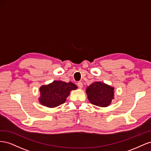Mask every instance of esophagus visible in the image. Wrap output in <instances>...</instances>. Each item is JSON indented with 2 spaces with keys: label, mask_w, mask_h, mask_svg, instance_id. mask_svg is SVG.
Here are the masks:
<instances>
[{
  "label": "esophagus",
  "mask_w": 151,
  "mask_h": 151,
  "mask_svg": "<svg viewBox=\"0 0 151 151\" xmlns=\"http://www.w3.org/2000/svg\"><path fill=\"white\" fill-rule=\"evenodd\" d=\"M77 86H78L79 88H83V84L81 81H79L78 83H77Z\"/></svg>",
  "instance_id": "34e87169"
}]
</instances>
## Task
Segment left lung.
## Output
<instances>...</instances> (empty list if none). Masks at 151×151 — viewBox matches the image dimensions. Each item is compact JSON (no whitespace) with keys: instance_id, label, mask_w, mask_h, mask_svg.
<instances>
[{"instance_id":"obj_1","label":"left lung","mask_w":151,"mask_h":151,"mask_svg":"<svg viewBox=\"0 0 151 151\" xmlns=\"http://www.w3.org/2000/svg\"><path fill=\"white\" fill-rule=\"evenodd\" d=\"M114 88L106 84L96 82L91 84L86 89L89 101L96 106H108L113 99Z\"/></svg>"}]
</instances>
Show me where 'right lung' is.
<instances>
[{
  "label": "right lung",
  "mask_w": 151,
  "mask_h": 151,
  "mask_svg": "<svg viewBox=\"0 0 151 151\" xmlns=\"http://www.w3.org/2000/svg\"><path fill=\"white\" fill-rule=\"evenodd\" d=\"M77 88V86L71 82L67 83L55 81L51 84L41 87L40 102L47 107H57L65 101L71 90Z\"/></svg>",
  "instance_id": "1"
}]
</instances>
